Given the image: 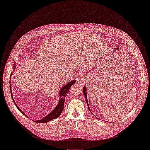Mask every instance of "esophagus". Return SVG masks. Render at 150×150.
<instances>
[{
    "label": "esophagus",
    "instance_id": "34e87169",
    "mask_svg": "<svg viewBox=\"0 0 150 150\" xmlns=\"http://www.w3.org/2000/svg\"><path fill=\"white\" fill-rule=\"evenodd\" d=\"M78 80H79V81H80V82H82V78H79V79H78Z\"/></svg>",
    "mask_w": 150,
    "mask_h": 150
}]
</instances>
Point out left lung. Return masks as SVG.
<instances>
[{"label":"left lung","mask_w":150,"mask_h":150,"mask_svg":"<svg viewBox=\"0 0 150 150\" xmlns=\"http://www.w3.org/2000/svg\"><path fill=\"white\" fill-rule=\"evenodd\" d=\"M83 92H84V94L85 96V98H86V103H87V105H88V109H89V110L90 112H91V110H90V107H89V105H88V99H87V92H86V88H85V86H84V89H83Z\"/></svg>","instance_id":"obj_1"}]
</instances>
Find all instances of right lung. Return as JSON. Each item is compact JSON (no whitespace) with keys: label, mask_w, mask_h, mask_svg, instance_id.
<instances>
[{"label":"right lung","mask_w":150,"mask_h":150,"mask_svg":"<svg viewBox=\"0 0 150 150\" xmlns=\"http://www.w3.org/2000/svg\"><path fill=\"white\" fill-rule=\"evenodd\" d=\"M14 67H15V66H14ZM12 74H13V73H11V76H12ZM11 78L10 77V79H11ZM75 82H76V80H74L73 81H71V82L68 83V84L63 86V87H62V88L60 90V92H59V101L58 103V105H56L54 110H53L50 113V114H48L47 116H45L44 118L39 120H36V121H35V122H37V123H46V122H48L49 121H50V120L57 118V117L60 116L61 114H62V112L63 111L65 98L66 97V96H67V94H68V92H69L70 87L72 86L74 84ZM11 80H10V88H11ZM11 92V96H13V94H12V91ZM13 100L14 101V104L16 105V108L18 109L19 111L21 112L23 114L25 115V114H24V113L18 107V105L16 104V103H15V102H14L13 98Z\"/></svg>","instance_id":"add662e5"}]
</instances>
